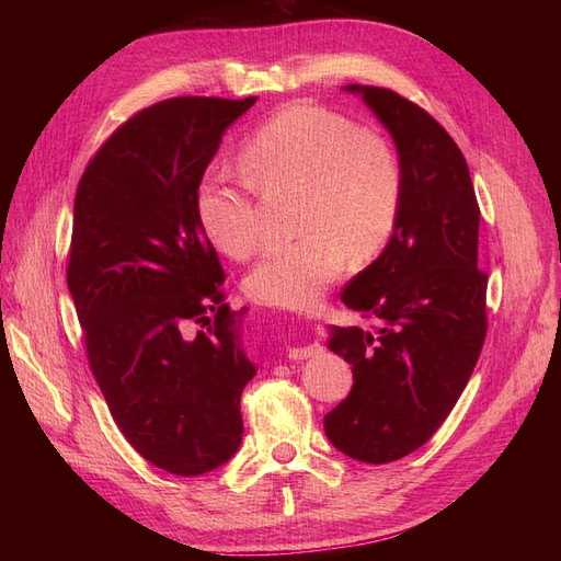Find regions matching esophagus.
Masks as SVG:
<instances>
[{"label":"esophagus","mask_w":561,"mask_h":561,"mask_svg":"<svg viewBox=\"0 0 561 561\" xmlns=\"http://www.w3.org/2000/svg\"><path fill=\"white\" fill-rule=\"evenodd\" d=\"M322 351L320 344H309V346H293L287 351V358L290 360H309L313 355H318Z\"/></svg>","instance_id":"esophagus-1"}]
</instances>
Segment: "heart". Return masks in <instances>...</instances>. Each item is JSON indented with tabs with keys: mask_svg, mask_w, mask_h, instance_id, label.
Segmentation results:
<instances>
[{
	"mask_svg": "<svg viewBox=\"0 0 561 561\" xmlns=\"http://www.w3.org/2000/svg\"><path fill=\"white\" fill-rule=\"evenodd\" d=\"M248 180L213 171L198 184L196 215L210 243L243 260L260 243L252 185L299 184L297 241L271 245L245 276L252 301L304 309L339 276L344 252L367 260L393 233L404 192L398 151L348 116L318 105H290L243 142Z\"/></svg>",
	"mask_w": 561,
	"mask_h": 561,
	"instance_id": "heart-1",
	"label": "heart"
}]
</instances>
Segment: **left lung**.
<instances>
[{
	"instance_id": "left-lung-1",
	"label": "left lung",
	"mask_w": 561,
	"mask_h": 561,
	"mask_svg": "<svg viewBox=\"0 0 561 561\" xmlns=\"http://www.w3.org/2000/svg\"><path fill=\"white\" fill-rule=\"evenodd\" d=\"M344 91L388 130L404 175L393 233L342 293L377 330L334 325L328 339L353 365V388L325 416V435L355 461L379 466L426 445L461 398L486 334V276L478 198L451 135L393 91Z\"/></svg>"
}]
</instances>
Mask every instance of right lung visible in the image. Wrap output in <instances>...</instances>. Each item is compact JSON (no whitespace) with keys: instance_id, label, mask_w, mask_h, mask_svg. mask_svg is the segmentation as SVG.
Wrapping results in <instances>:
<instances>
[{"instance_id":"right-lung-1","label":"right lung","mask_w":561,"mask_h":561,"mask_svg":"<svg viewBox=\"0 0 561 561\" xmlns=\"http://www.w3.org/2000/svg\"><path fill=\"white\" fill-rule=\"evenodd\" d=\"M257 98H173L100 147L83 173L67 287L93 377L118 431L157 468L196 478L243 439L241 393L257 375L243 316L196 215L225 130Z\"/></svg>"}]
</instances>
